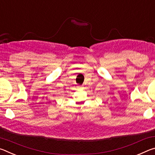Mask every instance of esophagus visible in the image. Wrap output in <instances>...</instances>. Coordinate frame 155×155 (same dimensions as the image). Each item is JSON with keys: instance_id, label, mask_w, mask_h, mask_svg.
<instances>
[{"instance_id": "esophagus-1", "label": "esophagus", "mask_w": 155, "mask_h": 155, "mask_svg": "<svg viewBox=\"0 0 155 155\" xmlns=\"http://www.w3.org/2000/svg\"><path fill=\"white\" fill-rule=\"evenodd\" d=\"M78 87L79 88H82L83 87V85H79V86H78Z\"/></svg>"}]
</instances>
